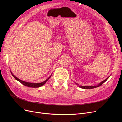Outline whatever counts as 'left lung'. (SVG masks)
I'll use <instances>...</instances> for the list:
<instances>
[{"label": "left lung", "mask_w": 122, "mask_h": 122, "mask_svg": "<svg viewBox=\"0 0 122 122\" xmlns=\"http://www.w3.org/2000/svg\"><path fill=\"white\" fill-rule=\"evenodd\" d=\"M110 76H108V77L107 79H106L104 81H101V82H100L97 86H79L81 88H84V89H92V88H95V87H97L100 86L101 85L103 84L104 82H105L108 79V78L110 77ZM76 84L77 85H79L78 84H76Z\"/></svg>", "instance_id": "1"}]
</instances>
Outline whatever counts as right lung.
Here are the masks:
<instances>
[{"label": "right lung", "mask_w": 122, "mask_h": 122, "mask_svg": "<svg viewBox=\"0 0 122 122\" xmlns=\"http://www.w3.org/2000/svg\"><path fill=\"white\" fill-rule=\"evenodd\" d=\"M11 73L12 74V75L13 76L17 81H18L19 82H20L21 84H22L23 85H24V86H28V87H39L41 86H43V85H44L46 84V82L48 80V79L51 77V76L52 75H51V76H49V77L46 79V81H44L41 82V83H31V82H26V81H22L21 80H20L19 79L17 78L16 76H15L12 73V72H11Z\"/></svg>", "instance_id": "add662e5"}]
</instances>
